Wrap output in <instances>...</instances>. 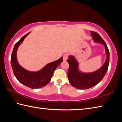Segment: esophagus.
Returning <instances> with one entry per match:
<instances>
[{
    "instance_id": "obj_1",
    "label": "esophagus",
    "mask_w": 122,
    "mask_h": 122,
    "mask_svg": "<svg viewBox=\"0 0 122 122\" xmlns=\"http://www.w3.org/2000/svg\"><path fill=\"white\" fill-rule=\"evenodd\" d=\"M68 58V54L67 53L64 54L63 56V59L64 61H66Z\"/></svg>"
}]
</instances>
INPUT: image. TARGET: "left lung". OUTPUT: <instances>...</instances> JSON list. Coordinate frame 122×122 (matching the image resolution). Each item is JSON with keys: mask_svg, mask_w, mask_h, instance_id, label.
I'll return each mask as SVG.
<instances>
[{"mask_svg": "<svg viewBox=\"0 0 122 122\" xmlns=\"http://www.w3.org/2000/svg\"><path fill=\"white\" fill-rule=\"evenodd\" d=\"M92 39L95 42L102 44L105 46L107 59L104 64L97 70L90 73L80 71L79 63L73 56H69L68 62L69 68L68 72L69 81L72 86L79 89L85 90L97 84L102 80L107 72L110 61V52L107 44L97 33L91 31Z\"/></svg>", "mask_w": 122, "mask_h": 122, "instance_id": "8db88e82", "label": "left lung"}]
</instances>
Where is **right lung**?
Masks as SVG:
<instances>
[{
	"instance_id": "1",
	"label": "right lung",
	"mask_w": 122,
	"mask_h": 122,
	"mask_svg": "<svg viewBox=\"0 0 122 122\" xmlns=\"http://www.w3.org/2000/svg\"><path fill=\"white\" fill-rule=\"evenodd\" d=\"M30 32L25 35L15 44L11 56V65L15 77L21 83L31 89H39L46 86L50 81L54 70L63 61V58L61 57L47 64L38 71H29L24 69L18 63L17 52L19 46Z\"/></svg>"
}]
</instances>
